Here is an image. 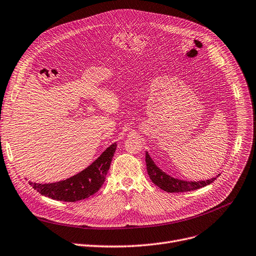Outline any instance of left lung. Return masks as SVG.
Returning <instances> with one entry per match:
<instances>
[{
    "mask_svg": "<svg viewBox=\"0 0 256 256\" xmlns=\"http://www.w3.org/2000/svg\"><path fill=\"white\" fill-rule=\"evenodd\" d=\"M146 170L150 178V180L154 182V184L160 187L162 190L168 192H192L202 188L204 186L209 185L212 183L216 178L220 176L218 174L214 178H211L209 180L205 181H185L180 180L174 178L166 172H164L161 168H159L150 154L146 152Z\"/></svg>",
    "mask_w": 256,
    "mask_h": 256,
    "instance_id": "1",
    "label": "left lung"
}]
</instances>
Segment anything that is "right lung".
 <instances>
[{
    "label": "right lung",
    "mask_w": 256,
    "mask_h": 256,
    "mask_svg": "<svg viewBox=\"0 0 256 256\" xmlns=\"http://www.w3.org/2000/svg\"><path fill=\"white\" fill-rule=\"evenodd\" d=\"M116 148L117 144L113 143L90 166L69 179L55 183L29 184L40 194L56 201L76 202L96 194L104 183Z\"/></svg>",
    "instance_id": "right-lung-1"
}]
</instances>
